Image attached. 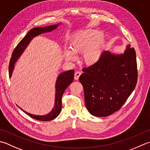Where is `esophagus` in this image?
<instances>
[{"mask_svg":"<svg viewBox=\"0 0 150 150\" xmlns=\"http://www.w3.org/2000/svg\"><path fill=\"white\" fill-rule=\"evenodd\" d=\"M81 75V72H80V71H76L75 73V75H74V78H75V80H78Z\"/></svg>","mask_w":150,"mask_h":150,"instance_id":"obj_1","label":"esophagus"}]
</instances>
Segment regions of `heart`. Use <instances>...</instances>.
Segmentation results:
<instances>
[{
  "instance_id": "1",
  "label": "heart",
  "mask_w": 150,
  "mask_h": 150,
  "mask_svg": "<svg viewBox=\"0 0 150 150\" xmlns=\"http://www.w3.org/2000/svg\"><path fill=\"white\" fill-rule=\"evenodd\" d=\"M106 41L103 33L95 29H86L76 32L71 36L69 48L64 51V57L68 61L77 59L78 54L83 53V61L88 66L94 65L100 60Z\"/></svg>"
}]
</instances>
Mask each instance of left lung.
Listing matches in <instances>:
<instances>
[{
  "mask_svg": "<svg viewBox=\"0 0 150 150\" xmlns=\"http://www.w3.org/2000/svg\"><path fill=\"white\" fill-rule=\"evenodd\" d=\"M85 105L96 117H106L120 109L137 82L136 53L130 44L124 53L105 51L94 65L83 69Z\"/></svg>",
  "mask_w": 150,
  "mask_h": 150,
  "instance_id": "1",
  "label": "left lung"
}]
</instances>
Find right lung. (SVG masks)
Returning <instances> with one entry per match:
<instances>
[{
	"label": "right lung",
	"mask_w": 150,
	"mask_h": 150,
	"mask_svg": "<svg viewBox=\"0 0 150 150\" xmlns=\"http://www.w3.org/2000/svg\"><path fill=\"white\" fill-rule=\"evenodd\" d=\"M61 23L58 24L51 25L49 26H44V27H36L31 29L27 34L25 35V36L23 38L22 40L19 43L18 45L12 53V56L10 59V64H9V76L11 78V75H12L15 64L18 60L19 57L21 56L25 51V50L27 47L29 43H30L32 39H34L35 37H36L39 35L48 33V32H52V30H55ZM74 70L71 69L68 71H64L61 73L60 74L58 75L57 81L55 84V100L54 107L51 111L45 115H35L29 112H26L21 108H20L23 111L28 114L29 116L35 120H40V121H51V120H54V118L59 115L62 110V98L64 92V91L67 88V86L71 84L74 78Z\"/></svg>",
	"instance_id": "right-lung-1"
}]
</instances>
